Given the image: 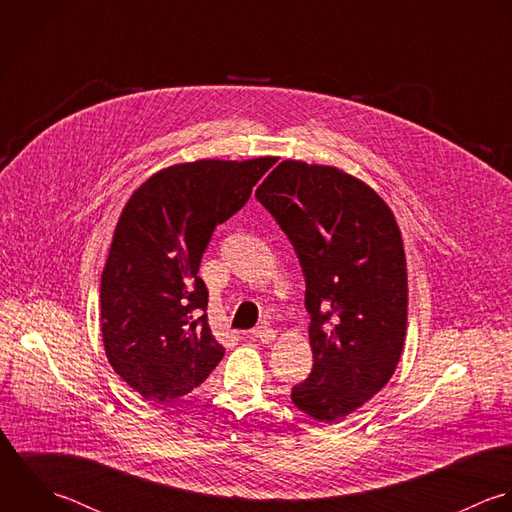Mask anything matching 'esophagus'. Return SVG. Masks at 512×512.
<instances>
[{
  "label": "esophagus",
  "instance_id": "obj_1",
  "mask_svg": "<svg viewBox=\"0 0 512 512\" xmlns=\"http://www.w3.org/2000/svg\"><path fill=\"white\" fill-rule=\"evenodd\" d=\"M253 336H255L259 342H263V344H271V342L277 338V332H275L273 328H269V326H257V328L253 330Z\"/></svg>",
  "mask_w": 512,
  "mask_h": 512
}]
</instances>
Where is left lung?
Masks as SVG:
<instances>
[{
  "mask_svg": "<svg viewBox=\"0 0 512 512\" xmlns=\"http://www.w3.org/2000/svg\"><path fill=\"white\" fill-rule=\"evenodd\" d=\"M255 196L291 239L307 281L314 364L291 400L316 421H340L390 382L404 350L400 225L378 192L336 166L283 160Z\"/></svg>",
  "mask_w": 512,
  "mask_h": 512,
  "instance_id": "obj_1",
  "label": "left lung"
}]
</instances>
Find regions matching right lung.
I'll use <instances>...</instances> for the list:
<instances>
[{
  "label": "right lung",
  "mask_w": 512,
  "mask_h": 512,
  "mask_svg": "<svg viewBox=\"0 0 512 512\" xmlns=\"http://www.w3.org/2000/svg\"><path fill=\"white\" fill-rule=\"evenodd\" d=\"M275 160L174 164L122 207L101 279V330L108 364L144 400L186 396L223 358L204 314L200 261L213 229L245 205Z\"/></svg>",
  "instance_id": "right-lung-1"
}]
</instances>
